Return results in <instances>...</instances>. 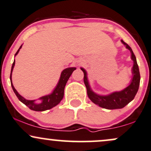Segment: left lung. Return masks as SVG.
<instances>
[{
    "label": "left lung",
    "mask_w": 151,
    "mask_h": 151,
    "mask_svg": "<svg viewBox=\"0 0 151 151\" xmlns=\"http://www.w3.org/2000/svg\"><path fill=\"white\" fill-rule=\"evenodd\" d=\"M121 42L126 46L128 50H130L131 53V60L133 61V66L132 68L133 77L131 79V84L122 91H115V92L110 93L109 95H106V96L99 95L97 93H94L89 86L86 70L81 67V70L84 72V82L86 87L88 96L93 103L104 109H117L124 108L134 99L140 85L141 76H140L139 68H138V64H137L136 56L129 45L126 44L123 40H121Z\"/></svg>",
    "instance_id": "1"
}]
</instances>
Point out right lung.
<instances>
[{
  "instance_id": "1",
  "label": "right lung",
  "mask_w": 151,
  "mask_h": 151,
  "mask_svg": "<svg viewBox=\"0 0 151 151\" xmlns=\"http://www.w3.org/2000/svg\"><path fill=\"white\" fill-rule=\"evenodd\" d=\"M22 47V45L20 47L17 52L15 53V55H18V53L20 51V49ZM15 65V60L13 62V65L11 67V72H10V82H11V86L13 88V91L15 93V95L17 96V97L18 98V99L20 100L22 103H23L24 104L27 106L29 109H31L32 111H43L48 110L53 108L54 106H57L58 104H60V102L62 101V99H63L64 96V91H65V87L66 84H67V81H68L69 78L70 77L71 74H72V72L76 70L75 67H69V68L65 69L62 72L61 75H60V80H59L58 85L56 86V87L55 88V89L53 90V91L50 94L46 95V96H42L39 99L40 100V103H36L35 100H27L25 99V98L22 97L21 95H20L18 93V91H16V89H15V87L13 86V83H12V72H13V67Z\"/></svg>"
}]
</instances>
